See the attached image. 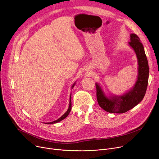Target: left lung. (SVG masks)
Segmentation results:
<instances>
[{"label":"left lung","mask_w":159,"mask_h":159,"mask_svg":"<svg viewBox=\"0 0 159 159\" xmlns=\"http://www.w3.org/2000/svg\"><path fill=\"white\" fill-rule=\"evenodd\" d=\"M129 45L137 57L138 76L133 87L122 95L107 96L100 85L96 83V97L100 106L111 113H124L138 105L145 96L149 78V66L144 48L139 37L130 34Z\"/></svg>","instance_id":"left-lung-1"}]
</instances>
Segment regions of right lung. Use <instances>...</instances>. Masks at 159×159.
Instances as JSON below:
<instances>
[{"mask_svg":"<svg viewBox=\"0 0 159 159\" xmlns=\"http://www.w3.org/2000/svg\"><path fill=\"white\" fill-rule=\"evenodd\" d=\"M75 84V82H74V84H73V85H72V87H71L72 89L73 87H74ZM71 109H72V102H71V94H70V101H69V109H68V110L66 111V112L65 113V114H64L63 116H61V117H60L59 118H58L57 120H55V121H53V122H48V123H47V124H56V123H57V122H60V121L63 120L65 119L68 115H69V114L70 111H71ZM45 124H46V123H45Z\"/></svg>","mask_w":159,"mask_h":159,"instance_id":"add662e5","label":"right lung"}]
</instances>
